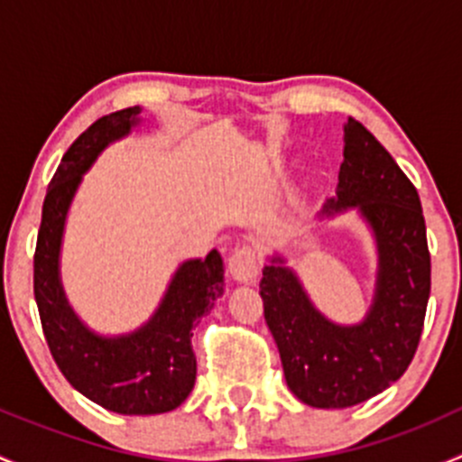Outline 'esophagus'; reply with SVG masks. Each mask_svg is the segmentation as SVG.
I'll use <instances>...</instances> for the list:
<instances>
[{
	"instance_id": "esophagus-1",
	"label": "esophagus",
	"mask_w": 462,
	"mask_h": 462,
	"mask_svg": "<svg viewBox=\"0 0 462 462\" xmlns=\"http://www.w3.org/2000/svg\"><path fill=\"white\" fill-rule=\"evenodd\" d=\"M227 270L236 283H250L257 274V253L250 245H239L227 259Z\"/></svg>"
}]
</instances>
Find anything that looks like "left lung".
I'll list each match as a JSON object with an SVG mask.
<instances>
[{"label": "left lung", "instance_id": "8db88e82", "mask_svg": "<svg viewBox=\"0 0 462 462\" xmlns=\"http://www.w3.org/2000/svg\"><path fill=\"white\" fill-rule=\"evenodd\" d=\"M356 209L375 241V291L365 319L337 324L313 304L286 257H268L259 295L286 384L304 404L344 409L389 389L411 365L425 324L431 261L420 199L374 134L348 118L337 192L319 218Z\"/></svg>", "mask_w": 462, "mask_h": 462}]
</instances>
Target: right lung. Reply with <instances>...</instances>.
<instances>
[{
    "label": "right lung",
    "instance_id": "right-lung-1",
    "mask_svg": "<svg viewBox=\"0 0 462 462\" xmlns=\"http://www.w3.org/2000/svg\"><path fill=\"white\" fill-rule=\"evenodd\" d=\"M141 114L143 106H129L102 116L69 147L46 189L32 259V291L55 365L73 389L123 416H153L185 402L197 380L192 328L223 295V259L212 250L176 268L158 309L132 333H96L69 304L60 253L73 197L97 156L141 125Z\"/></svg>",
    "mask_w": 462,
    "mask_h": 462
}]
</instances>
